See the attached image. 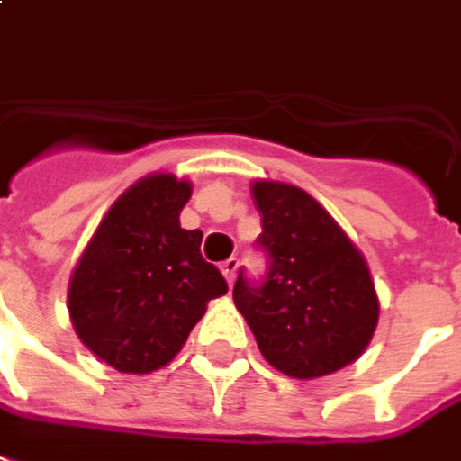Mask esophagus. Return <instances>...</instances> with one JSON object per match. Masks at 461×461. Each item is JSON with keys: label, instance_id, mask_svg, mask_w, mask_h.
<instances>
[{"label": "esophagus", "instance_id": "esophagus-1", "mask_svg": "<svg viewBox=\"0 0 461 461\" xmlns=\"http://www.w3.org/2000/svg\"><path fill=\"white\" fill-rule=\"evenodd\" d=\"M236 270H238V258H228L223 266H221V273H223L228 285H233V280H236Z\"/></svg>", "mask_w": 461, "mask_h": 461}]
</instances>
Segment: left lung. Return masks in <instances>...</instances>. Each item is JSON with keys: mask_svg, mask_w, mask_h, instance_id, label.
Returning a JSON list of instances; mask_svg holds the SVG:
<instances>
[{"mask_svg": "<svg viewBox=\"0 0 461 461\" xmlns=\"http://www.w3.org/2000/svg\"><path fill=\"white\" fill-rule=\"evenodd\" d=\"M253 201L270 267L263 285L238 276L236 308L263 357L283 375L315 380L342 370L370 345L380 318L367 260L298 185L258 178Z\"/></svg>", "mask_w": 461, "mask_h": 461, "instance_id": "obj_1", "label": "left lung"}]
</instances>
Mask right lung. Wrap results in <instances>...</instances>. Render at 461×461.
<instances>
[{"instance_id":"1","label":"right lung","mask_w":461,"mask_h":461,"mask_svg":"<svg viewBox=\"0 0 461 461\" xmlns=\"http://www.w3.org/2000/svg\"><path fill=\"white\" fill-rule=\"evenodd\" d=\"M194 184L156 171L116 198L68 280V318L84 348L126 375H149L181 352L208 300L228 293L181 228Z\"/></svg>"}]
</instances>
